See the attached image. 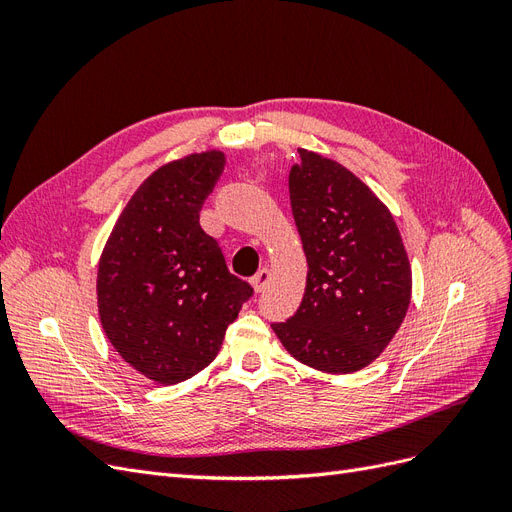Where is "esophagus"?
I'll return each mask as SVG.
<instances>
[{
	"label": "esophagus",
	"instance_id": "34e87169",
	"mask_svg": "<svg viewBox=\"0 0 512 512\" xmlns=\"http://www.w3.org/2000/svg\"><path fill=\"white\" fill-rule=\"evenodd\" d=\"M269 282H271V271H269V269H260V271L254 275L252 286H254L256 292H262V290L267 288Z\"/></svg>",
	"mask_w": 512,
	"mask_h": 512
}]
</instances>
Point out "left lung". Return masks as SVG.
<instances>
[{
	"instance_id": "1",
	"label": "left lung",
	"mask_w": 512,
	"mask_h": 512,
	"mask_svg": "<svg viewBox=\"0 0 512 512\" xmlns=\"http://www.w3.org/2000/svg\"><path fill=\"white\" fill-rule=\"evenodd\" d=\"M288 188L307 258L297 314L273 324L299 363L354 374L374 363L406 318L412 269L393 215L339 162L299 149Z\"/></svg>"
}]
</instances>
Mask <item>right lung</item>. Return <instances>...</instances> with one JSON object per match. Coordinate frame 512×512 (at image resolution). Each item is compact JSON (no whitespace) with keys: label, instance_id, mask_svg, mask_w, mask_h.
Segmentation results:
<instances>
[{"label":"right lung","instance_id":"right-lung-1","mask_svg":"<svg viewBox=\"0 0 512 512\" xmlns=\"http://www.w3.org/2000/svg\"><path fill=\"white\" fill-rule=\"evenodd\" d=\"M224 151L170 160L138 185L98 260L104 335L138 374L177 384L218 356L252 286L230 275L198 211L220 179Z\"/></svg>","mask_w":512,"mask_h":512}]
</instances>
